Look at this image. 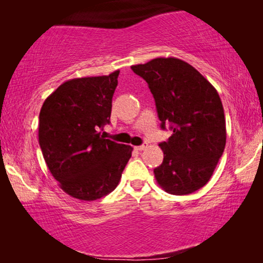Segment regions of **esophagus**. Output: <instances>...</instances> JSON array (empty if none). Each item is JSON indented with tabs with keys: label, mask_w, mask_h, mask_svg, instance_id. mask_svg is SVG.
<instances>
[{
	"label": "esophagus",
	"mask_w": 263,
	"mask_h": 263,
	"mask_svg": "<svg viewBox=\"0 0 263 263\" xmlns=\"http://www.w3.org/2000/svg\"><path fill=\"white\" fill-rule=\"evenodd\" d=\"M145 148H147V143H143V145L136 147V149H138V151H143Z\"/></svg>",
	"instance_id": "esophagus-1"
}]
</instances>
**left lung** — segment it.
Wrapping results in <instances>:
<instances>
[{
  "mask_svg": "<svg viewBox=\"0 0 263 263\" xmlns=\"http://www.w3.org/2000/svg\"><path fill=\"white\" fill-rule=\"evenodd\" d=\"M132 69L148 84L161 128L170 124L172 130L159 145L164 160L154 168L158 184L172 195L196 192L210 181L225 148V115L217 89L175 57H158Z\"/></svg>",
  "mask_w": 263,
  "mask_h": 263,
  "instance_id": "obj_1",
  "label": "left lung"
}]
</instances>
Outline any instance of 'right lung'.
<instances>
[{
    "mask_svg": "<svg viewBox=\"0 0 263 263\" xmlns=\"http://www.w3.org/2000/svg\"><path fill=\"white\" fill-rule=\"evenodd\" d=\"M118 74L120 70L63 82L41 109L43 157L61 189L75 199L95 201L110 194L132 157L130 146L99 133L110 123Z\"/></svg>",
    "mask_w": 263,
    "mask_h": 263,
    "instance_id": "right-lung-1",
    "label": "right lung"
}]
</instances>
